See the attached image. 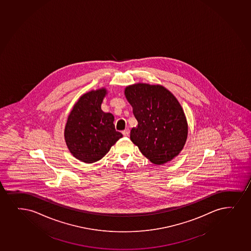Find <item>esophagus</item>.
Here are the masks:
<instances>
[{
	"instance_id": "esophagus-1",
	"label": "esophagus",
	"mask_w": 251,
	"mask_h": 251,
	"mask_svg": "<svg viewBox=\"0 0 251 251\" xmlns=\"http://www.w3.org/2000/svg\"><path fill=\"white\" fill-rule=\"evenodd\" d=\"M123 134H124V136H125V137H127V136H128V134H129V129L128 128H127V129L124 130L123 132Z\"/></svg>"
}]
</instances>
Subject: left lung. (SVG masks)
<instances>
[{
  "instance_id": "1",
  "label": "left lung",
  "mask_w": 251,
  "mask_h": 251,
  "mask_svg": "<svg viewBox=\"0 0 251 251\" xmlns=\"http://www.w3.org/2000/svg\"><path fill=\"white\" fill-rule=\"evenodd\" d=\"M133 106L138 127L130 139L151 162L170 161L182 150L187 138V123L182 107L174 95L164 86L135 84L125 89Z\"/></svg>"
}]
</instances>
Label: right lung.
<instances>
[{
  "instance_id": "add662e5",
  "label": "right lung",
  "mask_w": 251,
  "mask_h": 251,
  "mask_svg": "<svg viewBox=\"0 0 251 251\" xmlns=\"http://www.w3.org/2000/svg\"><path fill=\"white\" fill-rule=\"evenodd\" d=\"M106 93L102 88L83 95L69 115L65 142L71 153L82 162L100 160L123 137L116 131L113 115L100 109Z\"/></svg>"
}]
</instances>
